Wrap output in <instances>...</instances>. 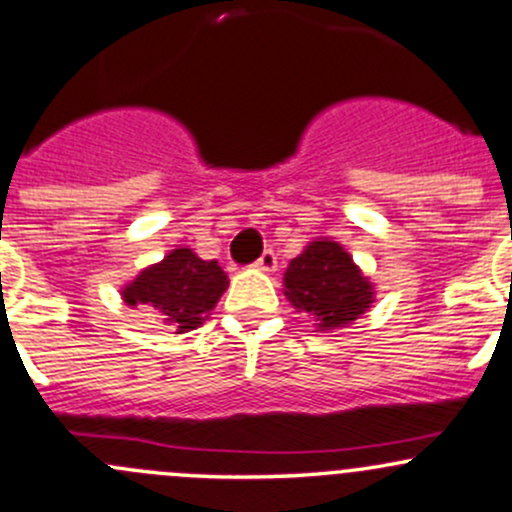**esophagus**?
Returning <instances> with one entry per match:
<instances>
[{
	"label": "esophagus",
	"instance_id": "obj_1",
	"mask_svg": "<svg viewBox=\"0 0 512 512\" xmlns=\"http://www.w3.org/2000/svg\"><path fill=\"white\" fill-rule=\"evenodd\" d=\"M256 268H258V271H263V273H273V271H276V268H278V258H276V254H273L271 249L263 251V254L258 256Z\"/></svg>",
	"mask_w": 512,
	"mask_h": 512
}]
</instances>
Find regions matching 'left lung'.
Listing matches in <instances>:
<instances>
[{"label":"left lung","mask_w":512,"mask_h":512,"mask_svg":"<svg viewBox=\"0 0 512 512\" xmlns=\"http://www.w3.org/2000/svg\"><path fill=\"white\" fill-rule=\"evenodd\" d=\"M283 295L310 318L315 333L350 328L374 303V283L352 261L345 246L315 239L288 263Z\"/></svg>","instance_id":"1"}]
</instances>
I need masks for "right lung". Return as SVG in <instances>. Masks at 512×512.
Returning a JSON list of instances; mask_svg holds the SVG:
<instances>
[{
    "instance_id": "obj_1",
    "label": "right lung",
    "mask_w": 512,
    "mask_h": 512,
    "mask_svg": "<svg viewBox=\"0 0 512 512\" xmlns=\"http://www.w3.org/2000/svg\"><path fill=\"white\" fill-rule=\"evenodd\" d=\"M226 288L229 276L217 261H204L187 246H177L125 283L120 298L130 308L155 310L162 323L175 325V333L182 335L212 315Z\"/></svg>"
}]
</instances>
